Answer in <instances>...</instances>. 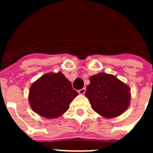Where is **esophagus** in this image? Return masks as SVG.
Returning <instances> with one entry per match:
<instances>
[{"instance_id":"34e87169","label":"esophagus","mask_w":153,"mask_h":153,"mask_svg":"<svg viewBox=\"0 0 153 153\" xmlns=\"http://www.w3.org/2000/svg\"><path fill=\"white\" fill-rule=\"evenodd\" d=\"M85 91H86V88H83L81 89V90H78V93H79V94H84Z\"/></svg>"}]
</instances>
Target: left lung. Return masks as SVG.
Segmentation results:
<instances>
[{
	"instance_id": "1",
	"label": "left lung",
	"mask_w": 153,
	"mask_h": 153,
	"mask_svg": "<svg viewBox=\"0 0 153 153\" xmlns=\"http://www.w3.org/2000/svg\"><path fill=\"white\" fill-rule=\"evenodd\" d=\"M85 95L92 109L106 117H117L126 111L130 103V89L115 76L100 73L90 77Z\"/></svg>"
}]
</instances>
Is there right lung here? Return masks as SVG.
<instances>
[{"instance_id":"1","label":"right lung","mask_w":153,"mask_h":153,"mask_svg":"<svg viewBox=\"0 0 153 153\" xmlns=\"http://www.w3.org/2000/svg\"><path fill=\"white\" fill-rule=\"evenodd\" d=\"M78 95L72 84L61 72L43 75L31 85L29 102L40 117L53 119L62 116Z\"/></svg>"}]
</instances>
